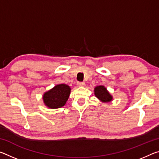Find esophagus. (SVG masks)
I'll use <instances>...</instances> for the list:
<instances>
[{
	"label": "esophagus",
	"instance_id": "obj_1",
	"mask_svg": "<svg viewBox=\"0 0 159 159\" xmlns=\"http://www.w3.org/2000/svg\"><path fill=\"white\" fill-rule=\"evenodd\" d=\"M77 85L79 86H84L85 85V83L84 82H78Z\"/></svg>",
	"mask_w": 159,
	"mask_h": 159
}]
</instances>
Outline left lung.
I'll return each mask as SVG.
<instances>
[{"mask_svg":"<svg viewBox=\"0 0 159 159\" xmlns=\"http://www.w3.org/2000/svg\"><path fill=\"white\" fill-rule=\"evenodd\" d=\"M95 95L99 100L104 102H110L112 99L111 95L107 90L106 88L102 85L97 86L95 88Z\"/></svg>","mask_w":159,"mask_h":159,"instance_id":"1","label":"left lung"}]
</instances>
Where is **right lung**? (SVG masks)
I'll return each instance as SVG.
<instances>
[{"mask_svg": "<svg viewBox=\"0 0 159 159\" xmlns=\"http://www.w3.org/2000/svg\"><path fill=\"white\" fill-rule=\"evenodd\" d=\"M71 88L66 84H60L48 91L43 95L45 105L51 109H57L66 104L70 95Z\"/></svg>", "mask_w": 159, "mask_h": 159, "instance_id": "add662e5", "label": "right lung"}]
</instances>
